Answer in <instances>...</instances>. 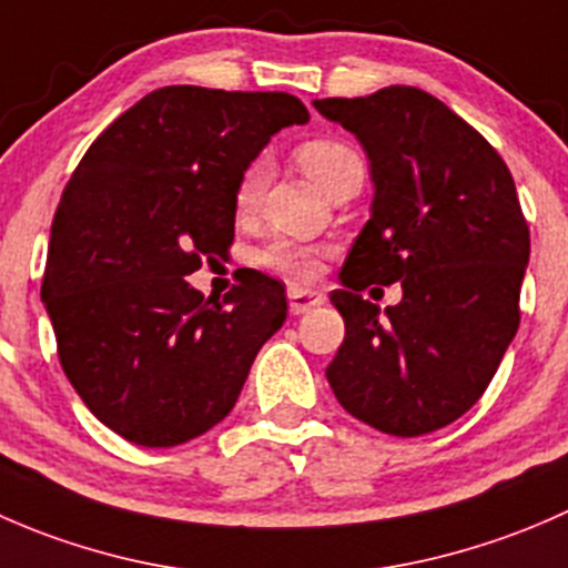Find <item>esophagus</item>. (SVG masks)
<instances>
[{
  "label": "esophagus",
  "instance_id": "obj_1",
  "mask_svg": "<svg viewBox=\"0 0 568 568\" xmlns=\"http://www.w3.org/2000/svg\"><path fill=\"white\" fill-rule=\"evenodd\" d=\"M324 305V296L318 291H307V288H288V311L294 316H302V313L313 311V307Z\"/></svg>",
  "mask_w": 568,
  "mask_h": 568
}]
</instances>
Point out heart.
Returning a JSON list of instances; mask_svg holds the SVG:
<instances>
[{"instance_id": "obj_1", "label": "heart", "mask_w": 568, "mask_h": 568, "mask_svg": "<svg viewBox=\"0 0 568 568\" xmlns=\"http://www.w3.org/2000/svg\"><path fill=\"white\" fill-rule=\"evenodd\" d=\"M296 162L305 170L313 181L324 189L326 194L337 192L346 181L363 175V159L357 156L352 145L341 140H332V136H316V140H307L302 145H296ZM263 181H266V164L261 159L250 164L244 170L242 178L236 183V211L239 214H250L255 209L257 197H261ZM261 263L263 266L274 268V272L285 274L291 280H311L318 272V257L321 250L313 244H300L291 242V239H274L266 247L261 250Z\"/></svg>"}]
</instances>
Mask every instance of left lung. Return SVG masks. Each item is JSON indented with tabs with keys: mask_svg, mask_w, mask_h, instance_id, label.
Instances as JSON below:
<instances>
[{
	"mask_svg": "<svg viewBox=\"0 0 568 568\" xmlns=\"http://www.w3.org/2000/svg\"><path fill=\"white\" fill-rule=\"evenodd\" d=\"M313 106L363 142L376 189L329 294L346 337L326 379L379 432H437L484 395L517 335L530 231L514 178L426 90L393 84ZM371 282H400L405 296L382 314L362 300Z\"/></svg>",
	"mask_w": 568,
	"mask_h": 568,
	"instance_id": "8db88e82",
	"label": "left lung"
}]
</instances>
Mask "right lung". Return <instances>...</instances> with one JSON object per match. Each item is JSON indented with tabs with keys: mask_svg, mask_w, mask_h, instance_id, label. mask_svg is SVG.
<instances>
[{
	"mask_svg": "<svg viewBox=\"0 0 568 568\" xmlns=\"http://www.w3.org/2000/svg\"><path fill=\"white\" fill-rule=\"evenodd\" d=\"M307 120L288 93L159 88L62 189L40 296L68 382L129 443L173 448L225 420L288 316L283 285L255 268L222 302L183 277L227 255L239 178Z\"/></svg>",
	"mask_w": 568,
	"mask_h": 568,
	"instance_id": "obj_1",
	"label": "right lung"
}]
</instances>
